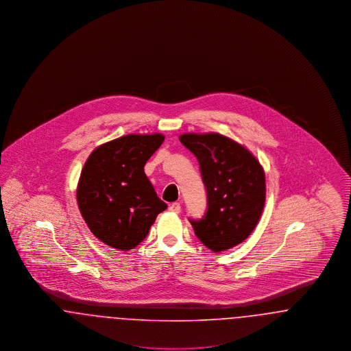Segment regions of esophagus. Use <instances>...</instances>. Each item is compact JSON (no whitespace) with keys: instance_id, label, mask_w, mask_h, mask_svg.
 Returning <instances> with one entry per match:
<instances>
[{"instance_id":"1","label":"esophagus","mask_w":351,"mask_h":351,"mask_svg":"<svg viewBox=\"0 0 351 351\" xmlns=\"http://www.w3.org/2000/svg\"><path fill=\"white\" fill-rule=\"evenodd\" d=\"M169 210H171V212H173V213H180V210H182V205H180L179 202H172V204L169 205Z\"/></svg>"}]
</instances>
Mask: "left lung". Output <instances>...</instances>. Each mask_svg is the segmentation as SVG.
Segmentation results:
<instances>
[{
    "label": "left lung",
    "instance_id": "left-lung-1",
    "mask_svg": "<svg viewBox=\"0 0 351 351\" xmlns=\"http://www.w3.org/2000/svg\"><path fill=\"white\" fill-rule=\"evenodd\" d=\"M184 146L200 165L208 210L189 219L195 234L212 251L229 250L255 229L266 201V178L259 160L245 146L217 133L183 134Z\"/></svg>",
    "mask_w": 351,
    "mask_h": 351
}]
</instances>
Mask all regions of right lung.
Listing matches in <instances>:
<instances>
[{"mask_svg":"<svg viewBox=\"0 0 351 351\" xmlns=\"http://www.w3.org/2000/svg\"><path fill=\"white\" fill-rule=\"evenodd\" d=\"M163 141V134H129L101 145L86 159L76 197L89 230L105 245L132 250L167 209L143 169Z\"/></svg>","mask_w":351,"mask_h":351,"instance_id":"1","label":"right lung"}]
</instances>
